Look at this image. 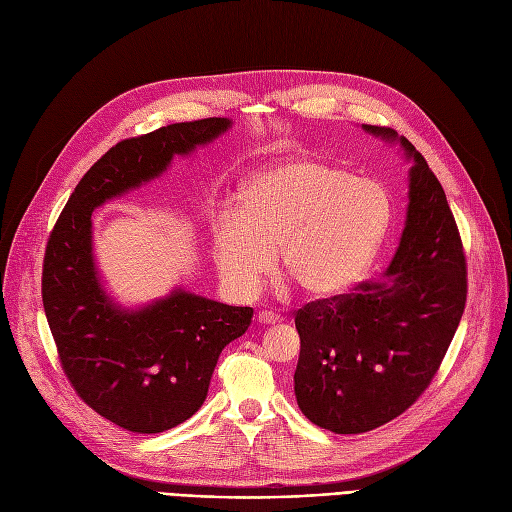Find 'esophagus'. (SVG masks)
I'll return each mask as SVG.
<instances>
[{"mask_svg":"<svg viewBox=\"0 0 512 512\" xmlns=\"http://www.w3.org/2000/svg\"><path fill=\"white\" fill-rule=\"evenodd\" d=\"M258 322L260 324H277V322H281V317L277 313H273V311H260L258 313Z\"/></svg>","mask_w":512,"mask_h":512,"instance_id":"34e87169","label":"esophagus"}]
</instances>
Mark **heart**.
I'll return each mask as SVG.
<instances>
[{"label":"heart","instance_id":"heart-1","mask_svg":"<svg viewBox=\"0 0 512 512\" xmlns=\"http://www.w3.org/2000/svg\"><path fill=\"white\" fill-rule=\"evenodd\" d=\"M387 192L326 163L294 161L258 175L239 192L237 218L216 235L224 284L254 294L273 267L307 296H337L354 288L390 228Z\"/></svg>","mask_w":512,"mask_h":512}]
</instances>
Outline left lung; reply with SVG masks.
Listing matches in <instances>:
<instances>
[{
	"label": "left lung",
	"mask_w": 512,
	"mask_h": 512,
	"mask_svg": "<svg viewBox=\"0 0 512 512\" xmlns=\"http://www.w3.org/2000/svg\"><path fill=\"white\" fill-rule=\"evenodd\" d=\"M362 127L398 139L387 127ZM400 146L413 158L409 207L383 279L307 303L294 317L296 402L334 434L375 430L407 411L432 383L466 307V254L445 190L407 137Z\"/></svg>",
	"instance_id": "left-lung-1"
}]
</instances>
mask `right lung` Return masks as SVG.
Listing matches in <instances>:
<instances>
[{
  "label": "right lung",
  "mask_w": 512,
  "mask_h": 512,
  "mask_svg": "<svg viewBox=\"0 0 512 512\" xmlns=\"http://www.w3.org/2000/svg\"><path fill=\"white\" fill-rule=\"evenodd\" d=\"M228 127L203 118L122 139L84 173L46 243L42 301L63 373L84 404L129 432L158 434L195 415L222 349L254 309L184 290L137 311L114 305L95 269L91 216Z\"/></svg>",
  "instance_id": "right-lung-1"
}]
</instances>
